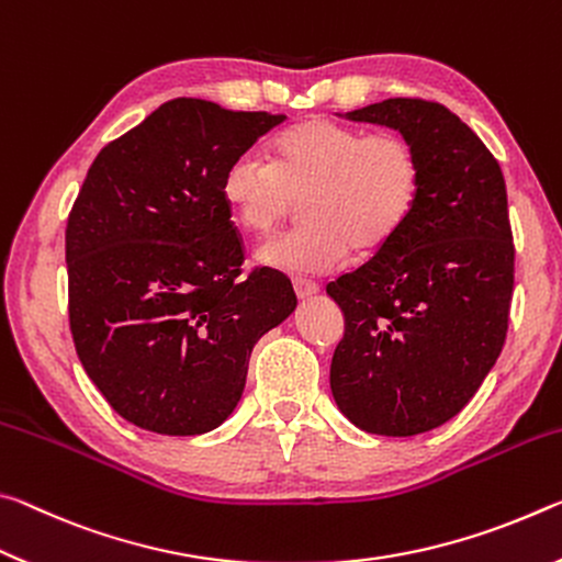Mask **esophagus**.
I'll list each match as a JSON object with an SVG mask.
<instances>
[{
	"label": "esophagus",
	"instance_id": "obj_1",
	"mask_svg": "<svg viewBox=\"0 0 562 562\" xmlns=\"http://www.w3.org/2000/svg\"><path fill=\"white\" fill-rule=\"evenodd\" d=\"M293 291H296V296L301 301H306L311 296H316L318 283L316 281H308V279H293Z\"/></svg>",
	"mask_w": 562,
	"mask_h": 562
}]
</instances>
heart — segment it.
<instances>
[{"mask_svg":"<svg viewBox=\"0 0 562 562\" xmlns=\"http://www.w3.org/2000/svg\"><path fill=\"white\" fill-rule=\"evenodd\" d=\"M423 164L411 139L311 116L271 139V161L238 154L221 199L251 234H269L303 201V224L256 248V261L283 273H326L348 251L371 256L416 209Z\"/></svg>","mask_w":562,"mask_h":562,"instance_id":"heart-1","label":"heart"}]
</instances>
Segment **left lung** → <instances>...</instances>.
I'll use <instances>...</instances> for the list:
<instances>
[{
  "label": "left lung",
  "mask_w": 562,
  "mask_h": 562,
  "mask_svg": "<svg viewBox=\"0 0 562 562\" xmlns=\"http://www.w3.org/2000/svg\"><path fill=\"white\" fill-rule=\"evenodd\" d=\"M341 116L411 139L423 183L393 241L326 286L346 324L330 393L366 434L418 436L465 408L505 344L515 261L505 179L436 101L385 99Z\"/></svg>",
  "instance_id": "1"
}]
</instances>
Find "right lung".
<instances>
[{
    "label": "right lung",
    "instance_id": "right-lung-1",
    "mask_svg": "<svg viewBox=\"0 0 562 562\" xmlns=\"http://www.w3.org/2000/svg\"><path fill=\"white\" fill-rule=\"evenodd\" d=\"M281 122L181 97L91 164L67 224L69 326L87 375L134 426L218 428L241 401L256 341L296 311L283 273L241 279L221 199L228 164Z\"/></svg>",
    "mask_w": 562,
    "mask_h": 562
}]
</instances>
